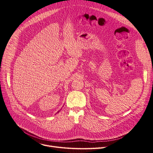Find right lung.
Instances as JSON below:
<instances>
[{"instance_id": "add662e5", "label": "right lung", "mask_w": 153, "mask_h": 153, "mask_svg": "<svg viewBox=\"0 0 153 153\" xmlns=\"http://www.w3.org/2000/svg\"><path fill=\"white\" fill-rule=\"evenodd\" d=\"M58 112H59V111H58Z\"/></svg>"}]
</instances>
